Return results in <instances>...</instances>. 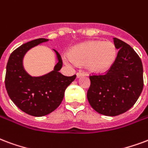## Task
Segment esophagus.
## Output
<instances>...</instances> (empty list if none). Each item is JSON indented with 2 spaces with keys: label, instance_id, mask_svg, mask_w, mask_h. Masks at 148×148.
<instances>
[{
  "label": "esophagus",
  "instance_id": "34e87169",
  "mask_svg": "<svg viewBox=\"0 0 148 148\" xmlns=\"http://www.w3.org/2000/svg\"><path fill=\"white\" fill-rule=\"evenodd\" d=\"M86 74H85V73H82V72H80V71H78L77 73V77H82V76H84V75H85Z\"/></svg>",
  "mask_w": 148,
  "mask_h": 148
}]
</instances>
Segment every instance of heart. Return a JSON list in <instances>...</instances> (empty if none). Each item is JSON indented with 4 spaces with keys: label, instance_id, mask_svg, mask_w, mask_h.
Instances as JSON below:
<instances>
[{
    "label": "heart",
    "instance_id": "obj_1",
    "mask_svg": "<svg viewBox=\"0 0 148 148\" xmlns=\"http://www.w3.org/2000/svg\"><path fill=\"white\" fill-rule=\"evenodd\" d=\"M117 57V49L111 42L89 40L75 45L70 54L63 56V61L69 65L85 63L89 71L96 73L108 71Z\"/></svg>",
    "mask_w": 148,
    "mask_h": 148
}]
</instances>
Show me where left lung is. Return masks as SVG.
Here are the masks:
<instances>
[{
  "instance_id": "left-lung-1",
  "label": "left lung",
  "mask_w": 148,
  "mask_h": 148,
  "mask_svg": "<svg viewBox=\"0 0 148 148\" xmlns=\"http://www.w3.org/2000/svg\"><path fill=\"white\" fill-rule=\"evenodd\" d=\"M119 49L115 62L104 74L89 75L90 87L87 98L96 112L117 116L135 104L144 88L143 65L138 54L131 46L114 38Z\"/></svg>"
}]
</instances>
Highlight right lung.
I'll return each instance as SVG.
<instances>
[{
  "instance_id": "obj_1",
  "label": "right lung",
  "mask_w": 148,
  "mask_h": 148,
  "mask_svg": "<svg viewBox=\"0 0 148 148\" xmlns=\"http://www.w3.org/2000/svg\"><path fill=\"white\" fill-rule=\"evenodd\" d=\"M48 40L38 38L22 45L11 53L6 66L4 82L8 96L20 110L36 117L46 115L56 110L63 101L66 88L76 78V74L67 77L59 72L63 60L56 50L59 62L54 71L41 77H31L24 71V54Z\"/></svg>"
}]
</instances>
